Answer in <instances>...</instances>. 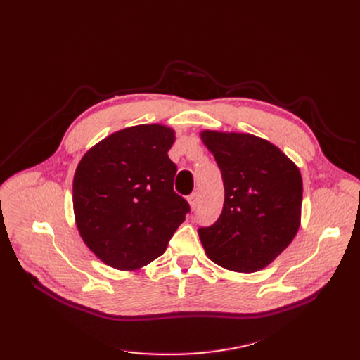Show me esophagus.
<instances>
[{"label":"esophagus","instance_id":"esophagus-1","mask_svg":"<svg viewBox=\"0 0 360 360\" xmlns=\"http://www.w3.org/2000/svg\"><path fill=\"white\" fill-rule=\"evenodd\" d=\"M188 202H190L191 209L195 210L197 207H198V202H200V200H198V193H193L190 197H188Z\"/></svg>","mask_w":360,"mask_h":360}]
</instances>
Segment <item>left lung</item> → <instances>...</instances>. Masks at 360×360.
Segmentation results:
<instances>
[{
  "mask_svg": "<svg viewBox=\"0 0 360 360\" xmlns=\"http://www.w3.org/2000/svg\"><path fill=\"white\" fill-rule=\"evenodd\" d=\"M201 140L224 186L219 219L198 229L205 254L232 271L261 270L297 233L304 193L299 169L278 147L252 134L202 131Z\"/></svg>",
  "mask_w": 360,
  "mask_h": 360,
  "instance_id": "8db88e82",
  "label": "left lung"
}]
</instances>
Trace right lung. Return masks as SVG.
<instances>
[{
  "mask_svg": "<svg viewBox=\"0 0 360 360\" xmlns=\"http://www.w3.org/2000/svg\"><path fill=\"white\" fill-rule=\"evenodd\" d=\"M175 132L137 125L113 132L80 160L72 181L75 221L84 243L108 266L137 270L160 257L190 213L174 191Z\"/></svg>",
  "mask_w": 360,
  "mask_h": 360,
  "instance_id": "add662e5",
  "label": "right lung"
}]
</instances>
